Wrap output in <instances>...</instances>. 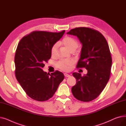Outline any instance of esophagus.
I'll list each match as a JSON object with an SVG mask.
<instances>
[{"instance_id":"1","label":"esophagus","mask_w":126,"mask_h":126,"mask_svg":"<svg viewBox=\"0 0 126 126\" xmlns=\"http://www.w3.org/2000/svg\"><path fill=\"white\" fill-rule=\"evenodd\" d=\"M64 76H65V77H70V75H68V74H67L65 73V74H64Z\"/></svg>"}]
</instances>
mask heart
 Wrapping results in <instances>:
<instances>
[{
    "instance_id": "heart-1",
    "label": "heart",
    "mask_w": 126,
    "mask_h": 126,
    "mask_svg": "<svg viewBox=\"0 0 126 126\" xmlns=\"http://www.w3.org/2000/svg\"><path fill=\"white\" fill-rule=\"evenodd\" d=\"M61 44L65 47L68 48L70 51H74L78 47L79 43L77 40L70 36H65L61 41ZM58 46L56 44L53 45L51 48V55L52 56H56ZM74 63V61L72 60L63 59L59 61L56 64V67L64 71H68L70 70Z\"/></svg>"
}]
</instances>
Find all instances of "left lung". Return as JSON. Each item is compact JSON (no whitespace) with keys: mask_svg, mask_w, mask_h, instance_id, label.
<instances>
[{"mask_svg":"<svg viewBox=\"0 0 126 126\" xmlns=\"http://www.w3.org/2000/svg\"><path fill=\"white\" fill-rule=\"evenodd\" d=\"M67 34L77 36L82 43L77 68L88 70L83 76L77 72L72 74L77 83L72 93L79 101L90 102L101 94L109 80L112 58L108 44L100 32L90 28H76Z\"/></svg>","mask_w":126,"mask_h":126,"instance_id":"1","label":"left lung"}]
</instances>
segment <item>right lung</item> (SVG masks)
I'll use <instances>...</instances> for the list:
<instances>
[{"mask_svg": "<svg viewBox=\"0 0 126 126\" xmlns=\"http://www.w3.org/2000/svg\"><path fill=\"white\" fill-rule=\"evenodd\" d=\"M64 32L33 31L18 43L15 56V76L26 94L33 100H49L64 80L62 72L56 70L49 75L42 68L51 57L52 45Z\"/></svg>", "mask_w": 126, "mask_h": 126, "instance_id": "add662e5", "label": "right lung"}]
</instances>
